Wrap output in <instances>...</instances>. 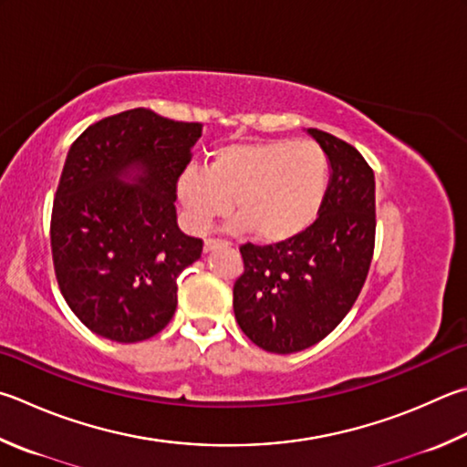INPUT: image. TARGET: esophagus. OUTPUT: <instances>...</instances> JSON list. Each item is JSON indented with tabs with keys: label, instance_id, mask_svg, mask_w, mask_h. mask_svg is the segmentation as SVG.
I'll list each match as a JSON object with an SVG mask.
<instances>
[{
	"label": "esophagus",
	"instance_id": "1",
	"mask_svg": "<svg viewBox=\"0 0 467 467\" xmlns=\"http://www.w3.org/2000/svg\"><path fill=\"white\" fill-rule=\"evenodd\" d=\"M218 244H231L228 241H223V239H206L204 241V251H212L214 247H218Z\"/></svg>",
	"mask_w": 467,
	"mask_h": 467
}]
</instances>
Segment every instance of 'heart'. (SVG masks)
Masks as SVG:
<instances>
[{
  "instance_id": "b5f03b06",
  "label": "heart",
  "mask_w": 467,
  "mask_h": 467,
  "mask_svg": "<svg viewBox=\"0 0 467 467\" xmlns=\"http://www.w3.org/2000/svg\"><path fill=\"white\" fill-rule=\"evenodd\" d=\"M330 163L312 140L228 145L210 157L206 171L188 169L177 198L192 231L208 233L231 214L265 243L290 241L315 224L328 192Z\"/></svg>"
}]
</instances>
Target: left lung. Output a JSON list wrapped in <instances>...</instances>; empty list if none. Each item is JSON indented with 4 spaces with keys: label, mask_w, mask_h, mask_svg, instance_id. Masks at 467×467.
<instances>
[{
    "label": "left lung",
    "mask_w": 467,
    "mask_h": 467,
    "mask_svg": "<svg viewBox=\"0 0 467 467\" xmlns=\"http://www.w3.org/2000/svg\"><path fill=\"white\" fill-rule=\"evenodd\" d=\"M330 163L315 224L290 241L241 244L244 271L233 287L234 318L269 353L322 341L358 300L374 257V169L349 142L308 129Z\"/></svg>",
    "instance_id": "obj_1"
}]
</instances>
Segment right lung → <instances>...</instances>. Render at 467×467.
Segmentation results:
<instances>
[{
	"instance_id": "obj_1",
	"label": "right lung",
	"mask_w": 467,
	"mask_h": 467,
	"mask_svg": "<svg viewBox=\"0 0 467 467\" xmlns=\"http://www.w3.org/2000/svg\"><path fill=\"white\" fill-rule=\"evenodd\" d=\"M200 137V122L134 108L91 124L71 145L50 249L58 290L91 333L139 343L173 318L177 277L204 247L180 231L175 214L177 180Z\"/></svg>"
}]
</instances>
